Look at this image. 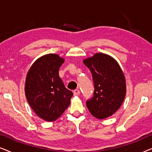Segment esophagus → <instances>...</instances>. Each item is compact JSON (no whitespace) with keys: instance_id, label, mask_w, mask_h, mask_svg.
Masks as SVG:
<instances>
[{"instance_id":"34e87169","label":"esophagus","mask_w":152,"mask_h":152,"mask_svg":"<svg viewBox=\"0 0 152 152\" xmlns=\"http://www.w3.org/2000/svg\"><path fill=\"white\" fill-rule=\"evenodd\" d=\"M80 91L79 89H75V90H74V91H73V94H74V95H75V96L80 95Z\"/></svg>"}]
</instances>
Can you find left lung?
<instances>
[{"instance_id": "obj_1", "label": "left lung", "mask_w": 152, "mask_h": 152, "mask_svg": "<svg viewBox=\"0 0 152 152\" xmlns=\"http://www.w3.org/2000/svg\"><path fill=\"white\" fill-rule=\"evenodd\" d=\"M92 74L94 92L86 100V107L92 115L104 119L113 115L120 107L126 94L123 72L111 56L97 53L84 60Z\"/></svg>"}]
</instances>
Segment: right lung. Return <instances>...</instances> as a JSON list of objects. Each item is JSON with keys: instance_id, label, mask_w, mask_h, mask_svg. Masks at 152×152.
<instances>
[{"instance_id": "right-lung-1", "label": "right lung", "mask_w": 152, "mask_h": 152, "mask_svg": "<svg viewBox=\"0 0 152 152\" xmlns=\"http://www.w3.org/2000/svg\"><path fill=\"white\" fill-rule=\"evenodd\" d=\"M64 61L57 55H45L33 64L27 75L26 98L35 113L45 121L58 119L68 107L73 95L59 75Z\"/></svg>"}]
</instances>
